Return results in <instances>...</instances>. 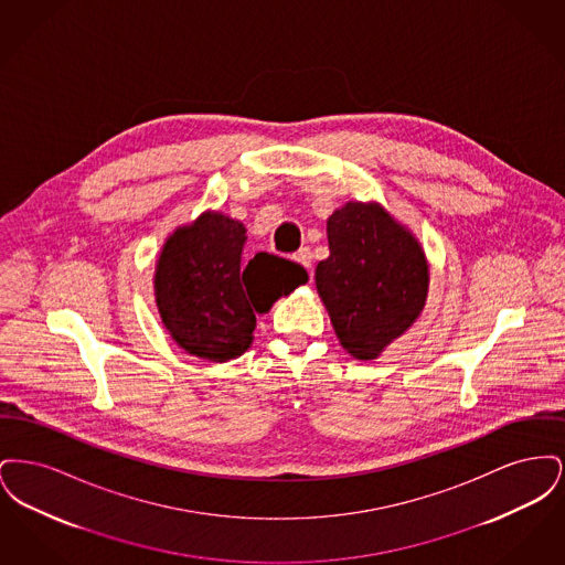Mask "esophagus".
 I'll use <instances>...</instances> for the list:
<instances>
[{
  "label": "esophagus",
  "instance_id": "esophagus-1",
  "mask_svg": "<svg viewBox=\"0 0 565 565\" xmlns=\"http://www.w3.org/2000/svg\"><path fill=\"white\" fill-rule=\"evenodd\" d=\"M292 258H295V263L307 270H311V267H313V254H311L309 247H300Z\"/></svg>",
  "mask_w": 565,
  "mask_h": 565
}]
</instances>
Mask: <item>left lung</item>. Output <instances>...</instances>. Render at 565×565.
<instances>
[{
	"label": "left lung",
	"mask_w": 565,
	"mask_h": 565,
	"mask_svg": "<svg viewBox=\"0 0 565 565\" xmlns=\"http://www.w3.org/2000/svg\"><path fill=\"white\" fill-rule=\"evenodd\" d=\"M330 256L316 286L341 345L373 360L417 320L428 263L417 239L379 205L348 203L328 217Z\"/></svg>",
	"instance_id": "1"
}]
</instances>
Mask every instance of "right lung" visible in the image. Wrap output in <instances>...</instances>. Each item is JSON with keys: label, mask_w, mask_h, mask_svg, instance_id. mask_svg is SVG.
I'll return each mask as SVG.
<instances>
[{"label": "right lung", "mask_w": 565, "mask_h": 565, "mask_svg": "<svg viewBox=\"0 0 565 565\" xmlns=\"http://www.w3.org/2000/svg\"><path fill=\"white\" fill-rule=\"evenodd\" d=\"M245 228L228 215L203 214L178 228L157 265V305L162 323L180 348L226 362L249 348L254 311L307 281V270L258 252L245 256Z\"/></svg>", "instance_id": "obj_1"}]
</instances>
